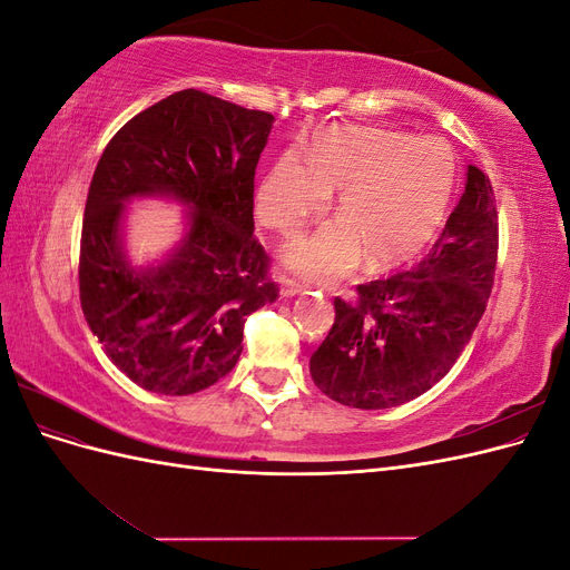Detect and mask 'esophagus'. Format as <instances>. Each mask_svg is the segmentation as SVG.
I'll use <instances>...</instances> for the list:
<instances>
[{"instance_id":"obj_1","label":"esophagus","mask_w":570,"mask_h":570,"mask_svg":"<svg viewBox=\"0 0 570 570\" xmlns=\"http://www.w3.org/2000/svg\"><path fill=\"white\" fill-rule=\"evenodd\" d=\"M304 289H306V287H304L302 283L287 278V275H283V278H281V295H283V297H295V295H302Z\"/></svg>"}]
</instances>
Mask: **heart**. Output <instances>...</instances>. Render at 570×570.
<instances>
[{
    "label": "heart",
    "mask_w": 570,
    "mask_h": 570,
    "mask_svg": "<svg viewBox=\"0 0 570 570\" xmlns=\"http://www.w3.org/2000/svg\"><path fill=\"white\" fill-rule=\"evenodd\" d=\"M454 176V151L442 137L327 128L314 135L308 161L297 149L273 161L256 189V214L281 235H295L340 189V218L283 252L292 271L333 281L356 266L361 252L373 268L416 254L440 226Z\"/></svg>",
    "instance_id": "1"
}]
</instances>
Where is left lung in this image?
<instances>
[{
	"instance_id": "1",
	"label": "left lung",
	"mask_w": 570,
	"mask_h": 570,
	"mask_svg": "<svg viewBox=\"0 0 570 570\" xmlns=\"http://www.w3.org/2000/svg\"><path fill=\"white\" fill-rule=\"evenodd\" d=\"M499 220L494 189L478 166L446 226L421 262L335 297V323L308 371L331 400L392 409L450 373L485 314L494 283Z\"/></svg>"
}]
</instances>
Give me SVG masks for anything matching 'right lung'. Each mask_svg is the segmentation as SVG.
<instances>
[{
    "label": "right lung",
    "mask_w": 570,
    "mask_h": 570,
    "mask_svg": "<svg viewBox=\"0 0 570 570\" xmlns=\"http://www.w3.org/2000/svg\"><path fill=\"white\" fill-rule=\"evenodd\" d=\"M273 116L180 90L120 128L95 168L80 237V306L111 364L157 394H195L243 354L245 321L278 299L254 237V170ZM168 196L190 209L181 245L135 269L125 204Z\"/></svg>",
    "instance_id": "obj_1"
}]
</instances>
